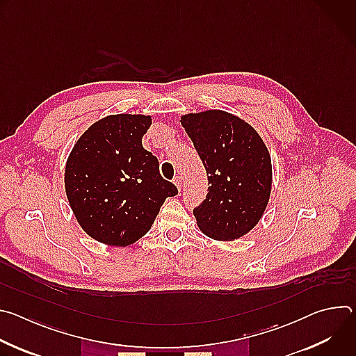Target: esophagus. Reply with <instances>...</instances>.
Here are the masks:
<instances>
[{"label":"esophagus","instance_id":"esophagus-1","mask_svg":"<svg viewBox=\"0 0 356 356\" xmlns=\"http://www.w3.org/2000/svg\"><path fill=\"white\" fill-rule=\"evenodd\" d=\"M173 183L176 184V187L180 190L181 188V177L180 176H176L175 179H173Z\"/></svg>","mask_w":356,"mask_h":356}]
</instances>
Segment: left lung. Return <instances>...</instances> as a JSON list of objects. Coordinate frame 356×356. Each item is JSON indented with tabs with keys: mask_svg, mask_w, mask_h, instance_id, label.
<instances>
[{
	"mask_svg": "<svg viewBox=\"0 0 356 356\" xmlns=\"http://www.w3.org/2000/svg\"><path fill=\"white\" fill-rule=\"evenodd\" d=\"M206 168L209 193L193 210L198 228L234 241L258 224L272 188V162L262 138L243 120L221 110L181 117Z\"/></svg>",
	"mask_w": 356,
	"mask_h": 356,
	"instance_id": "left-lung-1",
	"label": "left lung"
}]
</instances>
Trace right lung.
I'll return each instance as SVG.
<instances>
[{
  "label": "right lung",
  "mask_w": 356,
  "mask_h": 356,
  "mask_svg": "<svg viewBox=\"0 0 356 356\" xmlns=\"http://www.w3.org/2000/svg\"><path fill=\"white\" fill-rule=\"evenodd\" d=\"M150 117L118 114L92 124L66 163L65 186L81 228L95 241L127 246L154 224L177 187L159 173V161L143 149Z\"/></svg>",
  "instance_id": "1"
}]
</instances>
